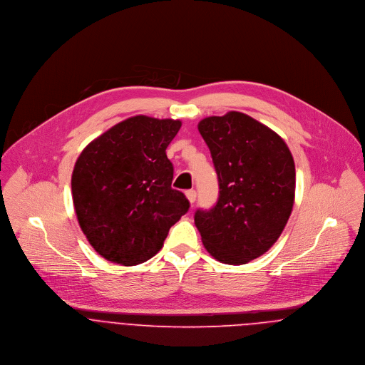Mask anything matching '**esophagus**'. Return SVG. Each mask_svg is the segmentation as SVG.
Wrapping results in <instances>:
<instances>
[{"label": "esophagus", "mask_w": 365, "mask_h": 365, "mask_svg": "<svg viewBox=\"0 0 365 365\" xmlns=\"http://www.w3.org/2000/svg\"><path fill=\"white\" fill-rule=\"evenodd\" d=\"M185 195H187V198H188V201H190L191 204L195 202V200H197V192H195V190H188V191L185 192Z\"/></svg>", "instance_id": "obj_1"}]
</instances>
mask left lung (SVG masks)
Returning a JSON list of instances; mask_svg holds the SVG:
<instances>
[{
  "label": "left lung",
  "instance_id": "8db88e82",
  "mask_svg": "<svg viewBox=\"0 0 365 365\" xmlns=\"http://www.w3.org/2000/svg\"><path fill=\"white\" fill-rule=\"evenodd\" d=\"M198 130L210 150L219 198L213 208L195 212V226L216 260L246 264L269 250L291 216L294 157L281 136L242 112L205 118Z\"/></svg>",
  "mask_w": 365,
  "mask_h": 365
}]
</instances>
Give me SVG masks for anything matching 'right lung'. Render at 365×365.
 I'll list each match as a JSON object with an SVG mask.
<instances>
[{
	"label": "right lung",
	"mask_w": 365,
	"mask_h": 365,
	"mask_svg": "<svg viewBox=\"0 0 365 365\" xmlns=\"http://www.w3.org/2000/svg\"><path fill=\"white\" fill-rule=\"evenodd\" d=\"M181 120L128 118L94 139L77 158L71 194L83 233L104 259L136 265L160 252L170 227L190 208L171 188L165 149Z\"/></svg>",
	"instance_id": "right-lung-1"
}]
</instances>
